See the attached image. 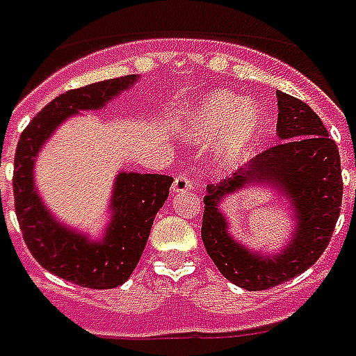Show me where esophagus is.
<instances>
[{
    "label": "esophagus",
    "mask_w": 356,
    "mask_h": 356,
    "mask_svg": "<svg viewBox=\"0 0 356 356\" xmlns=\"http://www.w3.org/2000/svg\"><path fill=\"white\" fill-rule=\"evenodd\" d=\"M192 188V181L186 175H179V177H175V181H173V186H171V192L173 194H183V192L191 191Z\"/></svg>",
    "instance_id": "34e87169"
}]
</instances>
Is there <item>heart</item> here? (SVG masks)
<instances>
[{"mask_svg":"<svg viewBox=\"0 0 356 356\" xmlns=\"http://www.w3.org/2000/svg\"><path fill=\"white\" fill-rule=\"evenodd\" d=\"M260 109L230 92H213L191 113L186 131L192 141L213 145L222 164H234L243 156L260 130Z\"/></svg>","mask_w":356,"mask_h":356,"instance_id":"obj_1","label":"heart"}]
</instances>
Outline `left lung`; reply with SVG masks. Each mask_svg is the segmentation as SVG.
I'll use <instances>...</instances> for the list:
<instances>
[{
  "mask_svg": "<svg viewBox=\"0 0 356 356\" xmlns=\"http://www.w3.org/2000/svg\"><path fill=\"white\" fill-rule=\"evenodd\" d=\"M279 143L260 152L230 179L207 186L202 239L218 272L245 291H264L304 273L325 252L341 207L338 147L323 120L302 99L277 92ZM356 165V162H355ZM275 188L295 213V230L279 253L252 252L227 232L220 202L247 186Z\"/></svg>",
  "mask_w": 356,
  "mask_h": 356,
  "instance_id": "obj_1",
  "label": "left lung"
}]
</instances>
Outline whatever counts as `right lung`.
I'll return each mask as SVG.
<instances>
[{
    "instance_id": "add662e5",
    "label": "right lung",
    "mask_w": 356,
    "mask_h": 356,
    "mask_svg": "<svg viewBox=\"0 0 356 356\" xmlns=\"http://www.w3.org/2000/svg\"><path fill=\"white\" fill-rule=\"evenodd\" d=\"M138 75L109 79L60 94L22 131L15 152V209L24 241L47 272L84 289H115L136 270L151 234L152 220L170 194L173 179L158 173L120 171L111 194V220L104 236L90 239L62 225L39 196L33 168L58 126L79 111H99L120 92L130 90ZM1 204V191H0Z\"/></svg>"
}]
</instances>
